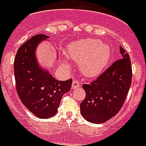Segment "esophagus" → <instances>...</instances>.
<instances>
[{"label": "esophagus", "instance_id": "1", "mask_svg": "<svg viewBox=\"0 0 146 146\" xmlns=\"http://www.w3.org/2000/svg\"><path fill=\"white\" fill-rule=\"evenodd\" d=\"M79 88H80V83L78 82L77 80H73V84H72V88L73 89H78Z\"/></svg>", "mask_w": 146, "mask_h": 146}]
</instances>
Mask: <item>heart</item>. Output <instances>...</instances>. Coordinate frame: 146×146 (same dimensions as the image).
Here are the masks:
<instances>
[{
	"instance_id": "heart-1",
	"label": "heart",
	"mask_w": 146,
	"mask_h": 146,
	"mask_svg": "<svg viewBox=\"0 0 146 146\" xmlns=\"http://www.w3.org/2000/svg\"><path fill=\"white\" fill-rule=\"evenodd\" d=\"M67 51L70 59L79 63L80 73L89 78L98 76L103 71L111 55L110 46L95 39L72 42ZM62 62L70 68V63L66 58H62Z\"/></svg>"
}]
</instances>
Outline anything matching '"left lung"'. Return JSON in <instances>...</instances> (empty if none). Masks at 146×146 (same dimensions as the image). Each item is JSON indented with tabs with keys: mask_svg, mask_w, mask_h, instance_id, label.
Segmentation results:
<instances>
[{
	"mask_svg": "<svg viewBox=\"0 0 146 146\" xmlns=\"http://www.w3.org/2000/svg\"><path fill=\"white\" fill-rule=\"evenodd\" d=\"M122 58L116 61L104 73L89 84L80 103V113L92 123H102L116 116L124 103L131 84L132 70L129 54L119 46Z\"/></svg>",
	"mask_w": 146,
	"mask_h": 146,
	"instance_id": "8db88e82",
	"label": "left lung"
}]
</instances>
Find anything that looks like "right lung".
Wrapping results in <instances>:
<instances>
[{"mask_svg": "<svg viewBox=\"0 0 146 146\" xmlns=\"http://www.w3.org/2000/svg\"><path fill=\"white\" fill-rule=\"evenodd\" d=\"M49 36H32L19 48L14 61L16 89L21 102L36 117L47 119L58 112L61 99L69 92L73 80H58L39 64L36 51Z\"/></svg>", "mask_w": 146, "mask_h": 146, "instance_id": "add662e5", "label": "right lung"}]
</instances>
